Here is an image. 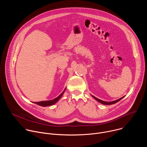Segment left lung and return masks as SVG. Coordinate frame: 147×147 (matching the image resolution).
Here are the masks:
<instances>
[{"label":"left lung","instance_id":"obj_1","mask_svg":"<svg viewBox=\"0 0 147 147\" xmlns=\"http://www.w3.org/2000/svg\"><path fill=\"white\" fill-rule=\"evenodd\" d=\"M93 97H94V99H95L97 101H98V102H99L100 103H102V104H103V105H112V104H114V103H116V102H119L120 100H121L123 97H122V98H120V99H117V100H114V101H112V102H105V101H103V100H100V99H98L97 98H96V97H95V96H92Z\"/></svg>","mask_w":147,"mask_h":147}]
</instances>
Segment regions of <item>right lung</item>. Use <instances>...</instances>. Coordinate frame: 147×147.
I'll return each instance as SVG.
<instances>
[{
	"instance_id": "obj_1",
	"label": "right lung",
	"mask_w": 147,
	"mask_h": 147,
	"mask_svg": "<svg viewBox=\"0 0 147 147\" xmlns=\"http://www.w3.org/2000/svg\"><path fill=\"white\" fill-rule=\"evenodd\" d=\"M65 90H66V89L63 91V92L60 95H59L57 98H55L54 99H52L51 100H45V101H40V102H35V103L37 104V105H38L41 106V107H47V106L52 105L56 103L60 99V98L61 97L63 94Z\"/></svg>"
}]
</instances>
